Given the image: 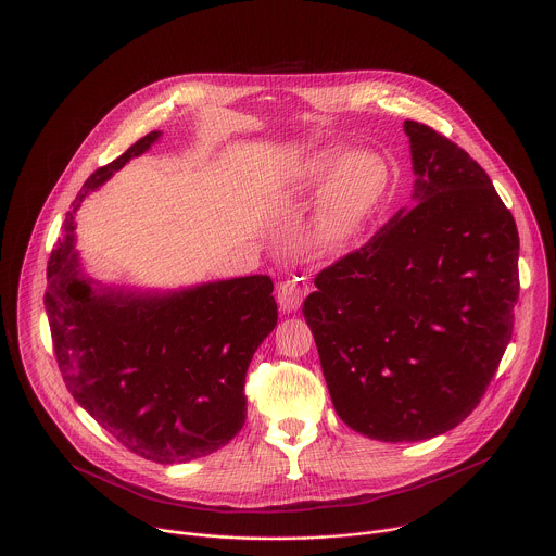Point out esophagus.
I'll return each mask as SVG.
<instances>
[{"label":"esophagus","instance_id":"esophagus-1","mask_svg":"<svg viewBox=\"0 0 556 556\" xmlns=\"http://www.w3.org/2000/svg\"><path fill=\"white\" fill-rule=\"evenodd\" d=\"M304 295H306V285H304V282H300V280H287V282H280L278 293H276L278 308H280L285 315L295 313V311L302 306Z\"/></svg>","mask_w":556,"mask_h":556}]
</instances>
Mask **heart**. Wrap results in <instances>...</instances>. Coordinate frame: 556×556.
Instances as JSON below:
<instances>
[{"instance_id": "obj_1", "label": "heart", "mask_w": 556, "mask_h": 556, "mask_svg": "<svg viewBox=\"0 0 556 556\" xmlns=\"http://www.w3.org/2000/svg\"><path fill=\"white\" fill-rule=\"evenodd\" d=\"M391 185L387 159L376 150L324 146L291 163L278 178V198L304 200L319 191L308 243L321 254L343 252L367 226Z\"/></svg>"}]
</instances>
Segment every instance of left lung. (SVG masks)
Segmentation results:
<instances>
[{
    "mask_svg": "<svg viewBox=\"0 0 556 556\" xmlns=\"http://www.w3.org/2000/svg\"><path fill=\"white\" fill-rule=\"evenodd\" d=\"M410 208L315 278L304 319L337 415L356 432L424 441L480 402L513 334L519 237L484 169L404 122Z\"/></svg>",
    "mask_w": 556,
    "mask_h": 556,
    "instance_id": "obj_1",
    "label": "left lung"
}]
</instances>
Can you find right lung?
Wrapping results in <instances>:
<instances>
[{
    "mask_svg": "<svg viewBox=\"0 0 556 556\" xmlns=\"http://www.w3.org/2000/svg\"><path fill=\"white\" fill-rule=\"evenodd\" d=\"M161 137L150 132L85 182L50 256L46 311L74 400L135 454L174 465L224 447L243 428L245 374L278 306L269 276L146 289L85 269L78 208Z\"/></svg>",
    "mask_w": 556,
    "mask_h": 556,
    "instance_id": "add662e5",
    "label": "right lung"
}]
</instances>
